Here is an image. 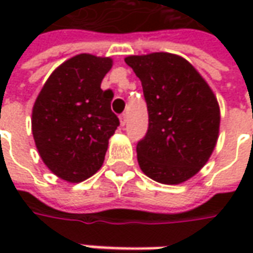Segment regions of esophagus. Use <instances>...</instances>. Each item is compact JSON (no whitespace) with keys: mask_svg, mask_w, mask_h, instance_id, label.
<instances>
[{"mask_svg":"<svg viewBox=\"0 0 253 253\" xmlns=\"http://www.w3.org/2000/svg\"><path fill=\"white\" fill-rule=\"evenodd\" d=\"M127 123V115L126 114H123V115H121V126H125Z\"/></svg>","mask_w":253,"mask_h":253,"instance_id":"obj_1","label":"esophagus"}]
</instances>
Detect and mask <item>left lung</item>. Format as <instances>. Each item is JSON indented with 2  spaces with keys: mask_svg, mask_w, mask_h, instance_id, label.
Wrapping results in <instances>:
<instances>
[{
  "mask_svg": "<svg viewBox=\"0 0 253 253\" xmlns=\"http://www.w3.org/2000/svg\"><path fill=\"white\" fill-rule=\"evenodd\" d=\"M125 62L141 80L149 112L137 143L141 169L163 184L196 175L215 148L219 105L211 88L184 58L169 52L130 55Z\"/></svg>",
  "mask_w": 253,
  "mask_h": 253,
  "instance_id": "1",
  "label": "left lung"
}]
</instances>
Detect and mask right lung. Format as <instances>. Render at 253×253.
<instances>
[{
  "mask_svg": "<svg viewBox=\"0 0 253 253\" xmlns=\"http://www.w3.org/2000/svg\"><path fill=\"white\" fill-rule=\"evenodd\" d=\"M111 58L78 54L58 66L36 97L32 134L43 163L69 183L86 180L101 168L119 126L111 111L112 90L100 88Z\"/></svg>",
  "mask_w": 253,
  "mask_h": 253,
  "instance_id": "add662e5",
  "label": "right lung"
}]
</instances>
